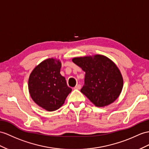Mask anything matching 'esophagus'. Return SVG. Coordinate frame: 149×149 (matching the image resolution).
I'll return each instance as SVG.
<instances>
[{"label":"esophagus","mask_w":149,"mask_h":149,"mask_svg":"<svg viewBox=\"0 0 149 149\" xmlns=\"http://www.w3.org/2000/svg\"><path fill=\"white\" fill-rule=\"evenodd\" d=\"M81 85H79V84H78V85H77V86H76L75 87H74V89H77V90H79L81 88Z\"/></svg>","instance_id":"34e87169"}]
</instances>
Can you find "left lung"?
Segmentation results:
<instances>
[{
	"label": "left lung",
	"mask_w": 149,
	"mask_h": 149,
	"mask_svg": "<svg viewBox=\"0 0 149 149\" xmlns=\"http://www.w3.org/2000/svg\"><path fill=\"white\" fill-rule=\"evenodd\" d=\"M72 62L85 72L81 92L97 107L108 106L116 100L123 86L120 71L102 55L74 57Z\"/></svg>",
	"instance_id": "1"
}]
</instances>
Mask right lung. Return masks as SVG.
<instances>
[{
  "label": "right lung",
  "mask_w": 149,
  "mask_h": 149,
  "mask_svg": "<svg viewBox=\"0 0 149 149\" xmlns=\"http://www.w3.org/2000/svg\"><path fill=\"white\" fill-rule=\"evenodd\" d=\"M59 60L49 58L42 61L32 71L28 79V89L33 100L48 111L63 106L72 89L60 73Z\"/></svg>",
  "instance_id": "add662e5"
}]
</instances>
